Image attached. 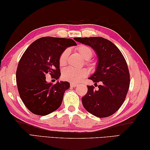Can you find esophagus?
Wrapping results in <instances>:
<instances>
[{
	"label": "esophagus",
	"mask_w": 150,
	"mask_h": 150,
	"mask_svg": "<svg viewBox=\"0 0 150 150\" xmlns=\"http://www.w3.org/2000/svg\"><path fill=\"white\" fill-rule=\"evenodd\" d=\"M77 86V83H71V87H75Z\"/></svg>",
	"instance_id": "34e87169"
}]
</instances>
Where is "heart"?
I'll return each instance as SVG.
<instances>
[{
    "label": "heart",
    "mask_w": 150,
    "mask_h": 150,
    "mask_svg": "<svg viewBox=\"0 0 150 150\" xmlns=\"http://www.w3.org/2000/svg\"><path fill=\"white\" fill-rule=\"evenodd\" d=\"M76 50L79 53L81 57L85 60L90 59L93 55V50L89 47L87 45H81L76 48ZM69 54V52L67 50H65L60 55L59 62L60 65H64ZM87 75V71L84 69H75L71 67H67L63 70L62 73V77L64 80L70 81L71 83H77Z\"/></svg>",
    "instance_id": "obj_1"
}]
</instances>
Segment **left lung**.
Segmentation results:
<instances>
[{
	"mask_svg": "<svg viewBox=\"0 0 150 150\" xmlns=\"http://www.w3.org/2000/svg\"><path fill=\"white\" fill-rule=\"evenodd\" d=\"M74 40L92 47L98 57L95 72L88 79L95 85H100L97 91L93 85L87 86L88 92L82 97L83 106L96 117L112 115L123 104L130 86V73L122 54L112 42L102 37Z\"/></svg>",
	"mask_w": 150,
	"mask_h": 150,
	"instance_id": "1",
	"label": "left lung"
}]
</instances>
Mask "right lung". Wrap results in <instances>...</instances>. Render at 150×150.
I'll return each mask as SVG.
<instances>
[{"label":"right lung","instance_id":"obj_1","mask_svg":"<svg viewBox=\"0 0 150 150\" xmlns=\"http://www.w3.org/2000/svg\"><path fill=\"white\" fill-rule=\"evenodd\" d=\"M77 44L72 39L43 37L30 44L19 61L16 84L20 98L35 115L45 116L62 105L69 82L57 81L55 85L45 81L49 73L57 80L61 75L59 59L66 48Z\"/></svg>","mask_w":150,"mask_h":150}]
</instances>
